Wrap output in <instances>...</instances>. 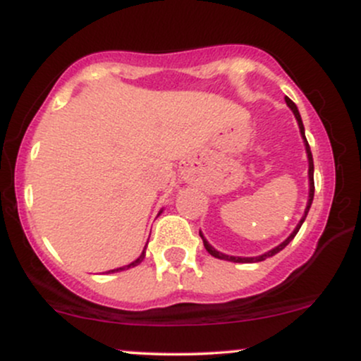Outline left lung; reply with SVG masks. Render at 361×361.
<instances>
[{
    "instance_id": "obj_1",
    "label": "left lung",
    "mask_w": 361,
    "mask_h": 361,
    "mask_svg": "<svg viewBox=\"0 0 361 361\" xmlns=\"http://www.w3.org/2000/svg\"><path fill=\"white\" fill-rule=\"evenodd\" d=\"M285 102H287V105L290 106V109H292V111H293V115H295V118H297V122H299V128H300V134H302V137H304V140H305V149H307V157H309V185H310V190H309V202H307V207H305V212H304V217L300 219V222L297 224V227H295V231H293L292 234L288 235L287 239H285L283 243L280 244V246H276L275 250H271V251H268L267 255H261V256H258V258H235V256H227V255H222V252H219V251H215L212 246H210L209 243L205 241V238L204 235H202V233H200V235H202V239H204V246H205V250L210 252V255L212 256H215V258H219V259H227V261H233V263H252V261H263V259H267V258H270V256H273V255H276V252L279 251H281L283 250L285 246H287V244L292 241L293 238H295V234L299 233V229H300V226H302V222L305 221V217H307V212H309V209H310V205H312V198H314V161H312V152H310V147H309V142H307V139H305V132H304V123H302V118H300V114H299V110H297V105L295 103H293L292 100H290V98L287 97L285 98Z\"/></svg>"
}]
</instances>
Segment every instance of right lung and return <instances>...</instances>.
Instances as JSON below:
<instances>
[{"label": "right lung", "mask_w": 361, "mask_h": 361, "mask_svg": "<svg viewBox=\"0 0 361 361\" xmlns=\"http://www.w3.org/2000/svg\"><path fill=\"white\" fill-rule=\"evenodd\" d=\"M142 259H144V252H142V255H140V256H139V258H137V259H135V261H134V263L127 264V267H123V268H126V270H128V268H132V267H135V264H139V263H140V261H142ZM123 268H117V270H111V271H118V270H123Z\"/></svg>", "instance_id": "obj_1"}]
</instances>
